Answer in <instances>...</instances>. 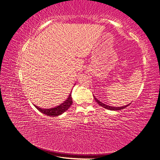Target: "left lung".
<instances>
[{
	"label": "left lung",
	"mask_w": 160,
	"mask_h": 160,
	"mask_svg": "<svg viewBox=\"0 0 160 160\" xmlns=\"http://www.w3.org/2000/svg\"><path fill=\"white\" fill-rule=\"evenodd\" d=\"M93 96H94V95H93ZM94 99H95V100L97 101V103H98L100 106H101V107H103V108H105V109H109V110H112V111H113H113H118V110L123 109H125V108L128 107V105H130V103H129V104H128V105H125V106H123V107H120V108L111 107V106H109V105H105V104L103 103L102 102H101L100 101H99L98 99L95 98V96H94Z\"/></svg>",
	"instance_id": "1"
}]
</instances>
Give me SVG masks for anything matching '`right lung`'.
Masks as SVG:
<instances>
[{
    "mask_svg": "<svg viewBox=\"0 0 160 160\" xmlns=\"http://www.w3.org/2000/svg\"><path fill=\"white\" fill-rule=\"evenodd\" d=\"M72 101L71 93L66 101H65L63 103H62L61 105L57 106L55 108L49 109H41L37 107V105H35V107L42 113H44L47 115L51 116V117H56V116L60 115L62 113H63L65 111L68 109L70 108V106L72 105Z\"/></svg>",
    "mask_w": 160,
    "mask_h": 160,
    "instance_id": "right-lung-1",
    "label": "right lung"
}]
</instances>
